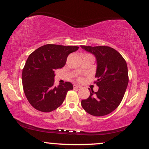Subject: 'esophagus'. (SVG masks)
I'll return each mask as SVG.
<instances>
[{
  "label": "esophagus",
  "mask_w": 149,
  "mask_h": 149,
  "mask_svg": "<svg viewBox=\"0 0 149 149\" xmlns=\"http://www.w3.org/2000/svg\"><path fill=\"white\" fill-rule=\"evenodd\" d=\"M73 87H74V89H79V88H81V85H79L74 84V85H73Z\"/></svg>",
  "instance_id": "esophagus-1"
}]
</instances>
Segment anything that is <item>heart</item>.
<instances>
[{
    "mask_svg": "<svg viewBox=\"0 0 149 149\" xmlns=\"http://www.w3.org/2000/svg\"><path fill=\"white\" fill-rule=\"evenodd\" d=\"M79 81H81V78H79Z\"/></svg>",
    "mask_w": 149,
    "mask_h": 149,
    "instance_id": "heart-1",
    "label": "heart"
}]
</instances>
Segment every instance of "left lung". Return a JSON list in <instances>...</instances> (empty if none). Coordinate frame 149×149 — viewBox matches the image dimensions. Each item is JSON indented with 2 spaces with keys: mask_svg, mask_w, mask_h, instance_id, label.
Masks as SVG:
<instances>
[{
  "mask_svg": "<svg viewBox=\"0 0 149 149\" xmlns=\"http://www.w3.org/2000/svg\"><path fill=\"white\" fill-rule=\"evenodd\" d=\"M81 47L96 58L97 80L94 83L99 87L97 92L89 89L90 95L81 101V106L93 116L107 115L115 111L123 100L129 82L127 63L117 51L110 47Z\"/></svg>",
  "mask_w": 149,
  "mask_h": 149,
  "instance_id": "8db88e82",
  "label": "left lung"
}]
</instances>
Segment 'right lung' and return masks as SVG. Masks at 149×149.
<instances>
[{"mask_svg":"<svg viewBox=\"0 0 149 149\" xmlns=\"http://www.w3.org/2000/svg\"><path fill=\"white\" fill-rule=\"evenodd\" d=\"M77 46L47 44L30 54L22 70V83L29 103L38 111L49 113L58 109L73 86L65 82L54 86V70L66 64L67 57Z\"/></svg>","mask_w":149,"mask_h":149,"instance_id":"right-lung-1","label":"right lung"}]
</instances>
